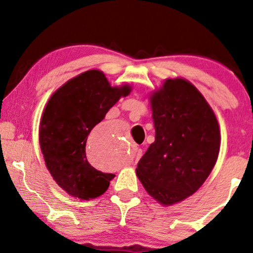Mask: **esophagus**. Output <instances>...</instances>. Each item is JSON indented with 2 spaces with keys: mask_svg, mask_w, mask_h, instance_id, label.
Masks as SVG:
<instances>
[{
  "mask_svg": "<svg viewBox=\"0 0 253 253\" xmlns=\"http://www.w3.org/2000/svg\"><path fill=\"white\" fill-rule=\"evenodd\" d=\"M141 154H143V152H141V150H136V152H134V161H138L139 160V159L141 158Z\"/></svg>",
  "mask_w": 253,
  "mask_h": 253,
  "instance_id": "obj_1",
  "label": "esophagus"
}]
</instances>
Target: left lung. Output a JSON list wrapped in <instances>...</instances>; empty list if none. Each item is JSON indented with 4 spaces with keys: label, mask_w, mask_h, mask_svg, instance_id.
<instances>
[{
    "label": "left lung",
    "mask_w": 253,
    "mask_h": 253,
    "mask_svg": "<svg viewBox=\"0 0 253 253\" xmlns=\"http://www.w3.org/2000/svg\"><path fill=\"white\" fill-rule=\"evenodd\" d=\"M150 100L155 140L136 174L148 195L172 205L193 195L215 166L219 124L202 93L185 79H167Z\"/></svg>",
    "instance_id": "1"
}]
</instances>
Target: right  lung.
Returning <instances> with one entry per match:
<instances>
[{"instance_id": "obj_1", "label": "right lung", "mask_w": 253, "mask_h": 253, "mask_svg": "<svg viewBox=\"0 0 253 253\" xmlns=\"http://www.w3.org/2000/svg\"><path fill=\"white\" fill-rule=\"evenodd\" d=\"M130 92L129 85L112 87L102 71L88 70L50 96L41 117L40 147L50 175L69 195L84 200L96 198L115 177L89 165L86 140L121 96Z\"/></svg>"}]
</instances>
